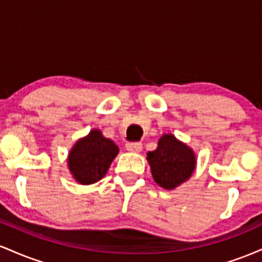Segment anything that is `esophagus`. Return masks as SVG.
<instances>
[{
	"instance_id": "esophagus-1",
	"label": "esophagus",
	"mask_w": 262,
	"mask_h": 262,
	"mask_svg": "<svg viewBox=\"0 0 262 262\" xmlns=\"http://www.w3.org/2000/svg\"><path fill=\"white\" fill-rule=\"evenodd\" d=\"M125 148L130 152H139L143 149V145H141V143H127Z\"/></svg>"
}]
</instances>
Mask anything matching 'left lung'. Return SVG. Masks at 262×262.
<instances>
[{
  "mask_svg": "<svg viewBox=\"0 0 262 262\" xmlns=\"http://www.w3.org/2000/svg\"><path fill=\"white\" fill-rule=\"evenodd\" d=\"M146 160L154 181L165 189H175L189 180L197 165L193 149L171 133L161 135L158 148L146 154Z\"/></svg>",
  "mask_w": 262,
  "mask_h": 262,
  "instance_id": "8db88e82",
  "label": "left lung"
}]
</instances>
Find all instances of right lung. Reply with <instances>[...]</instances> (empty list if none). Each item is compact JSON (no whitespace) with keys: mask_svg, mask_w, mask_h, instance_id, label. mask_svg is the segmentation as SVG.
Segmentation results:
<instances>
[{"mask_svg":"<svg viewBox=\"0 0 262 262\" xmlns=\"http://www.w3.org/2000/svg\"><path fill=\"white\" fill-rule=\"evenodd\" d=\"M119 148L100 129H92L80 138L68 154V167L74 180L80 185H92L106 176Z\"/></svg>","mask_w":262,"mask_h":262,"instance_id":"obj_1","label":"right lung"}]
</instances>
